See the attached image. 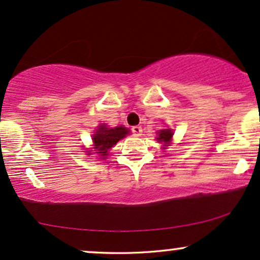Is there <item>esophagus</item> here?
<instances>
[{
    "mask_svg": "<svg viewBox=\"0 0 260 260\" xmlns=\"http://www.w3.org/2000/svg\"><path fill=\"white\" fill-rule=\"evenodd\" d=\"M134 136H141L142 135V127L141 126H133L131 127Z\"/></svg>",
    "mask_w": 260,
    "mask_h": 260,
    "instance_id": "34e87169",
    "label": "esophagus"
}]
</instances>
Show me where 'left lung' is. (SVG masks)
Here are the masks:
<instances>
[{"instance_id": "8db88e82", "label": "left lung", "mask_w": 260, "mask_h": 260, "mask_svg": "<svg viewBox=\"0 0 260 260\" xmlns=\"http://www.w3.org/2000/svg\"><path fill=\"white\" fill-rule=\"evenodd\" d=\"M158 136H157V141L161 143L163 145V149H167L168 146L170 145V142H172V139H173V130L172 129H163V130H159L158 131Z\"/></svg>"}]
</instances>
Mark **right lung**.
Masks as SVG:
<instances>
[{"mask_svg":"<svg viewBox=\"0 0 260 260\" xmlns=\"http://www.w3.org/2000/svg\"><path fill=\"white\" fill-rule=\"evenodd\" d=\"M129 133L130 130L121 126V125L117 127H109L106 124H101L92 135V149L94 151L88 149V154L96 153L99 154L101 160L106 159L111 148L114 147V145H117L119 140L124 139Z\"/></svg>","mask_w":260,"mask_h":260,"instance_id":"1","label":"right lung"}]
</instances>
